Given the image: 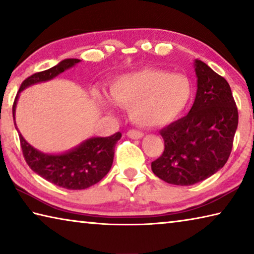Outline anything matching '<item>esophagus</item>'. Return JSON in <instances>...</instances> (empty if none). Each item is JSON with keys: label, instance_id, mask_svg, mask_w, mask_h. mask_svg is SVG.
<instances>
[{"label": "esophagus", "instance_id": "34e87169", "mask_svg": "<svg viewBox=\"0 0 254 254\" xmlns=\"http://www.w3.org/2000/svg\"><path fill=\"white\" fill-rule=\"evenodd\" d=\"M127 135L128 137H131V139H134V140H137V139H141V137L143 136V133L140 132V131H135V130H130L127 131Z\"/></svg>", "mask_w": 254, "mask_h": 254}]
</instances>
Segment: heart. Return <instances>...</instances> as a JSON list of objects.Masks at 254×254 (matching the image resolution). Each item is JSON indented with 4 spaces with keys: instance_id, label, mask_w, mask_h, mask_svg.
<instances>
[{
    "instance_id": "heart-1",
    "label": "heart",
    "mask_w": 254,
    "mask_h": 254,
    "mask_svg": "<svg viewBox=\"0 0 254 254\" xmlns=\"http://www.w3.org/2000/svg\"><path fill=\"white\" fill-rule=\"evenodd\" d=\"M110 100L128 107L133 122L142 127H160L174 122L187 110L192 98L190 79L183 74L143 68L123 74L111 81ZM97 102L111 111L104 97Z\"/></svg>"
}]
</instances>
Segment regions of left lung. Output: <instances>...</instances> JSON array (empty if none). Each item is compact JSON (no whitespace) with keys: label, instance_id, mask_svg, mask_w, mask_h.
<instances>
[{"label":"left lung","instance_id":"left-lung-1","mask_svg":"<svg viewBox=\"0 0 254 254\" xmlns=\"http://www.w3.org/2000/svg\"><path fill=\"white\" fill-rule=\"evenodd\" d=\"M197 91L186 117L163 127L165 151L151 163L163 182L190 186L224 167L233 147L239 114L231 87L201 60H194Z\"/></svg>","mask_w":254,"mask_h":254}]
</instances>
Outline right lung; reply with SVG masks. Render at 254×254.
Returning <instances> with one entry per match:
<instances>
[{"instance_id":"add662e5","label":"right lung","mask_w":254,"mask_h":254,"mask_svg":"<svg viewBox=\"0 0 254 254\" xmlns=\"http://www.w3.org/2000/svg\"><path fill=\"white\" fill-rule=\"evenodd\" d=\"M79 59H65L57 65L28 77L20 86L13 103L14 126L19 133L21 148L25 161L34 173L59 187L78 190L97 184L109 173L114 159V148L122 134L120 132L106 137L94 136L83 141L77 147L62 153H45L33 148L19 132L15 123V109L20 93L30 86L45 83L70 69Z\"/></svg>"}]
</instances>
